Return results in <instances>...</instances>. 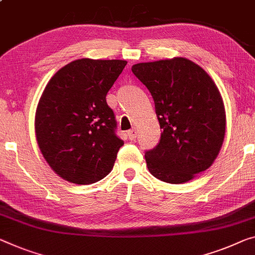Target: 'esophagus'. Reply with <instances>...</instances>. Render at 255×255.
<instances>
[{"label": "esophagus", "instance_id": "obj_1", "mask_svg": "<svg viewBox=\"0 0 255 255\" xmlns=\"http://www.w3.org/2000/svg\"><path fill=\"white\" fill-rule=\"evenodd\" d=\"M128 136L130 140H135L136 138V130L135 128H132V130L128 131Z\"/></svg>", "mask_w": 255, "mask_h": 255}]
</instances>
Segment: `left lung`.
<instances>
[{
	"label": "left lung",
	"instance_id": "obj_1",
	"mask_svg": "<svg viewBox=\"0 0 255 255\" xmlns=\"http://www.w3.org/2000/svg\"><path fill=\"white\" fill-rule=\"evenodd\" d=\"M131 69L149 90L163 130L157 146L144 152L148 170L167 183L189 181L212 165L225 138V106L217 85L186 58Z\"/></svg>",
	"mask_w": 255,
	"mask_h": 255
}]
</instances>
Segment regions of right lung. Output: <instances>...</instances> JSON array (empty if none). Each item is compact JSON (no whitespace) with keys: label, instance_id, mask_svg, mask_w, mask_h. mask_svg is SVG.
<instances>
[{"label":"right lung","instance_id":"add662e5","mask_svg":"<svg viewBox=\"0 0 255 255\" xmlns=\"http://www.w3.org/2000/svg\"><path fill=\"white\" fill-rule=\"evenodd\" d=\"M125 60L72 61L54 74L38 101L35 133L51 168L62 179L90 185L114 166L123 140L106 96Z\"/></svg>","mask_w":255,"mask_h":255}]
</instances>
